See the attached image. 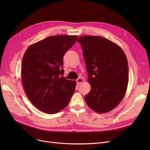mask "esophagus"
<instances>
[{
    "label": "esophagus",
    "instance_id": "1",
    "mask_svg": "<svg viewBox=\"0 0 150 150\" xmlns=\"http://www.w3.org/2000/svg\"><path fill=\"white\" fill-rule=\"evenodd\" d=\"M83 81H84L83 79L81 78H79L78 79H77V80H76V82H77V83H78V84H81V83L83 82Z\"/></svg>",
    "mask_w": 150,
    "mask_h": 150
}]
</instances>
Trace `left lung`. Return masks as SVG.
<instances>
[{
    "instance_id": "obj_1",
    "label": "left lung",
    "mask_w": 150,
    "mask_h": 150,
    "mask_svg": "<svg viewBox=\"0 0 150 150\" xmlns=\"http://www.w3.org/2000/svg\"><path fill=\"white\" fill-rule=\"evenodd\" d=\"M77 42L83 49L91 87L85 101L98 113L110 111L121 101L128 86L125 54L117 45L101 36H81Z\"/></svg>"
}]
</instances>
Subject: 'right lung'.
<instances>
[{
  "label": "right lung",
  "instance_id": "right-lung-1",
  "mask_svg": "<svg viewBox=\"0 0 150 150\" xmlns=\"http://www.w3.org/2000/svg\"><path fill=\"white\" fill-rule=\"evenodd\" d=\"M77 35L50 36L30 46L22 62V80L30 102L47 114L67 106L74 92L76 81L63 74V57L76 42Z\"/></svg>",
  "mask_w": 150,
  "mask_h": 150
}]
</instances>
